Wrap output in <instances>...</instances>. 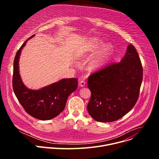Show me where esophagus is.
<instances>
[{
	"label": "esophagus",
	"mask_w": 159,
	"mask_h": 159,
	"mask_svg": "<svg viewBox=\"0 0 159 159\" xmlns=\"http://www.w3.org/2000/svg\"><path fill=\"white\" fill-rule=\"evenodd\" d=\"M85 85V82L84 80H82L80 81V82H79V85H80V87H84Z\"/></svg>",
	"instance_id": "esophagus-1"
}]
</instances>
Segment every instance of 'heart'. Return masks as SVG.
<instances>
[{"instance_id": "heart-1", "label": "heart", "mask_w": 159, "mask_h": 159, "mask_svg": "<svg viewBox=\"0 0 159 159\" xmlns=\"http://www.w3.org/2000/svg\"><path fill=\"white\" fill-rule=\"evenodd\" d=\"M100 45V43L98 40H94L93 42V45L90 48V52H94ZM112 52V48L109 44H106L105 46L97 53L96 56L90 62V67L93 70H98L104 66L108 62Z\"/></svg>"}]
</instances>
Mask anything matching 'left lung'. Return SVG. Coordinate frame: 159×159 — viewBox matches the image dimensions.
Returning a JSON list of instances; mask_svg holds the SVG:
<instances>
[{"instance_id": "obj_1", "label": "left lung", "mask_w": 159, "mask_h": 159, "mask_svg": "<svg viewBox=\"0 0 159 159\" xmlns=\"http://www.w3.org/2000/svg\"><path fill=\"white\" fill-rule=\"evenodd\" d=\"M143 79L141 60L131 44L120 62L111 63L90 74L87 87L91 97L89 114L99 122L121 118L137 102Z\"/></svg>"}]
</instances>
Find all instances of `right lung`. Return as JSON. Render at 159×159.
<instances>
[{"label":"right lung","instance_id":"add662e5","mask_svg":"<svg viewBox=\"0 0 159 159\" xmlns=\"http://www.w3.org/2000/svg\"><path fill=\"white\" fill-rule=\"evenodd\" d=\"M28 38L17 52L14 60L12 87L19 102L26 112L40 120H49L57 116L64 109L68 97L77 89V78L63 79L39 90L28 89L22 83L19 73V60L22 48Z\"/></svg>","mask_w":159,"mask_h":159}]
</instances>
